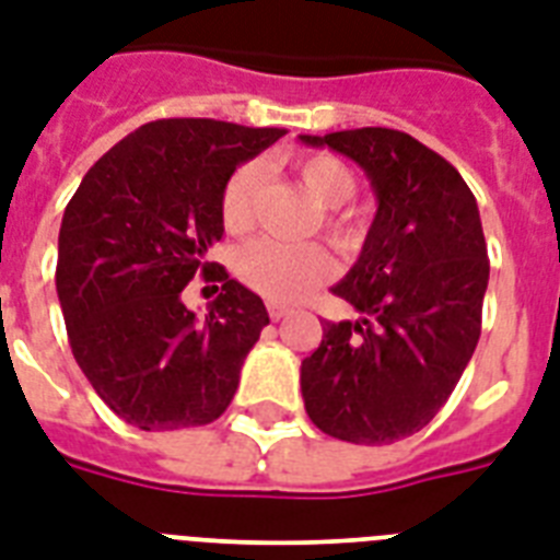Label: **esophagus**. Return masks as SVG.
<instances>
[{
  "mask_svg": "<svg viewBox=\"0 0 560 560\" xmlns=\"http://www.w3.org/2000/svg\"><path fill=\"white\" fill-rule=\"evenodd\" d=\"M284 316H290L288 307H281V305H270V319L272 323H279V319H284Z\"/></svg>",
  "mask_w": 560,
  "mask_h": 560,
  "instance_id": "1",
  "label": "esophagus"
}]
</instances>
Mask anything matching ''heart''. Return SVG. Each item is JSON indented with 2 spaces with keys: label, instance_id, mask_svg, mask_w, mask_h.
I'll use <instances>...</instances> for the list:
<instances>
[{
  "label": "heart",
  "instance_id": "obj_1",
  "mask_svg": "<svg viewBox=\"0 0 560 560\" xmlns=\"http://www.w3.org/2000/svg\"><path fill=\"white\" fill-rule=\"evenodd\" d=\"M299 177L323 209H342L358 191V179L349 165L328 153L299 162ZM258 179H261V168L255 162H246L229 177L223 200H220V218L229 232H244L253 223V197ZM325 229L337 244H349L354 237L351 220L337 211L325 214ZM237 276L246 288H253L264 299L290 305L331 276V255L319 244H281L272 237H261L241 249Z\"/></svg>",
  "mask_w": 560,
  "mask_h": 560
}]
</instances>
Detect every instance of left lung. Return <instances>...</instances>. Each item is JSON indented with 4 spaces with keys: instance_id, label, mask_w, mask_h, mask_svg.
Returning <instances> with one entry per match:
<instances>
[{
    "instance_id": "left-lung-1",
    "label": "left lung",
    "mask_w": 560,
    "mask_h": 560,
    "mask_svg": "<svg viewBox=\"0 0 560 560\" xmlns=\"http://www.w3.org/2000/svg\"><path fill=\"white\" fill-rule=\"evenodd\" d=\"M366 171L377 211L334 293L358 323H325L302 360V398L323 433L392 444L430 424L456 389L482 328L488 249L459 171L409 133L360 127L299 136Z\"/></svg>"
}]
</instances>
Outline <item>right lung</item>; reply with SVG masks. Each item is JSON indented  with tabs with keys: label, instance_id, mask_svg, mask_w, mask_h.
<instances>
[{
	"label": "right lung",
	"instance_id": "add662e5",
	"mask_svg": "<svg viewBox=\"0 0 560 560\" xmlns=\"http://www.w3.org/2000/svg\"><path fill=\"white\" fill-rule=\"evenodd\" d=\"M281 136L279 127L160 118L109 148L66 206L55 281L69 346L127 424L202 427L235 398L270 316L209 249L223 237L229 177ZM197 271L224 281L206 317L182 302Z\"/></svg>",
	"mask_w": 560,
	"mask_h": 560
}]
</instances>
